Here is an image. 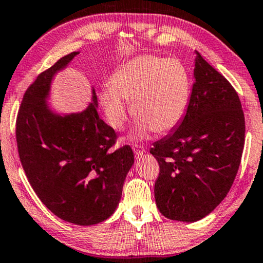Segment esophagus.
Returning a JSON list of instances; mask_svg holds the SVG:
<instances>
[{
	"instance_id": "obj_1",
	"label": "esophagus",
	"mask_w": 263,
	"mask_h": 263,
	"mask_svg": "<svg viewBox=\"0 0 263 263\" xmlns=\"http://www.w3.org/2000/svg\"><path fill=\"white\" fill-rule=\"evenodd\" d=\"M132 149H134V152H135V155L136 156H142L143 154L145 153V149H144V146L143 145H139V144H134L132 145Z\"/></svg>"
}]
</instances>
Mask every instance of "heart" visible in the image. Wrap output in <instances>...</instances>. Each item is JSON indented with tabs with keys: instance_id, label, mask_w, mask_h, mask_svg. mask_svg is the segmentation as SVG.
<instances>
[{
	"instance_id": "1",
	"label": "heart",
	"mask_w": 263,
	"mask_h": 263,
	"mask_svg": "<svg viewBox=\"0 0 263 263\" xmlns=\"http://www.w3.org/2000/svg\"><path fill=\"white\" fill-rule=\"evenodd\" d=\"M104 114L114 128L121 129L132 113L138 119L136 131L166 134L184 118L190 100V76L180 61L142 56L127 62L110 77L109 87L101 92Z\"/></svg>"
}]
</instances>
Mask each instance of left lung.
I'll return each instance as SVG.
<instances>
[{
  "label": "left lung",
  "instance_id": "obj_1",
  "mask_svg": "<svg viewBox=\"0 0 263 263\" xmlns=\"http://www.w3.org/2000/svg\"><path fill=\"white\" fill-rule=\"evenodd\" d=\"M195 83L183 120L154 143L160 166L155 201L161 214L198 221L226 197L240 164L246 120L239 97L225 77L196 51Z\"/></svg>",
  "mask_w": 263,
  "mask_h": 263
}]
</instances>
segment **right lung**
Returning a JSON list of instances; mask_svg holds the SVG:
<instances>
[{
	"mask_svg": "<svg viewBox=\"0 0 263 263\" xmlns=\"http://www.w3.org/2000/svg\"><path fill=\"white\" fill-rule=\"evenodd\" d=\"M78 51L42 72L24 95L16 118L23 168L42 203L56 216L80 226L113 214L135 162L131 146L110 150L117 134L97 113V97L80 113L58 114L47 104L51 80Z\"/></svg>",
	"mask_w": 263,
	"mask_h": 263,
	"instance_id": "right-lung-1",
	"label": "right lung"
}]
</instances>
